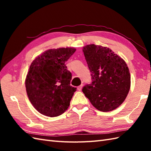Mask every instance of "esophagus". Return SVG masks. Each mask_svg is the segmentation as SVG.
Listing matches in <instances>:
<instances>
[{
	"label": "esophagus",
	"mask_w": 151,
	"mask_h": 151,
	"mask_svg": "<svg viewBox=\"0 0 151 151\" xmlns=\"http://www.w3.org/2000/svg\"><path fill=\"white\" fill-rule=\"evenodd\" d=\"M82 87H83V85H81V86H79L77 88V89L78 90L80 91H81L82 90Z\"/></svg>",
	"instance_id": "esophagus-1"
}]
</instances>
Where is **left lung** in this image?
I'll return each instance as SVG.
<instances>
[{"label": "left lung", "mask_w": 151, "mask_h": 151, "mask_svg": "<svg viewBox=\"0 0 151 151\" xmlns=\"http://www.w3.org/2000/svg\"><path fill=\"white\" fill-rule=\"evenodd\" d=\"M92 82L82 91L91 104L110 111L123 103L130 88V74L126 62L110 49L94 44L83 47Z\"/></svg>", "instance_id": "left-lung-1"}]
</instances>
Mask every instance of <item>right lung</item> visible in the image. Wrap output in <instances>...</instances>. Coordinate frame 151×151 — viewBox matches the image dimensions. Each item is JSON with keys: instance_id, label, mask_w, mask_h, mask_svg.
Masks as SVG:
<instances>
[{"instance_id": "obj_1", "label": "right lung", "mask_w": 151, "mask_h": 151, "mask_svg": "<svg viewBox=\"0 0 151 151\" xmlns=\"http://www.w3.org/2000/svg\"><path fill=\"white\" fill-rule=\"evenodd\" d=\"M75 51L71 47L49 49L32 62L25 86L30 102L40 114L57 117L69 108L76 88L70 85L72 75L65 63Z\"/></svg>"}]
</instances>
